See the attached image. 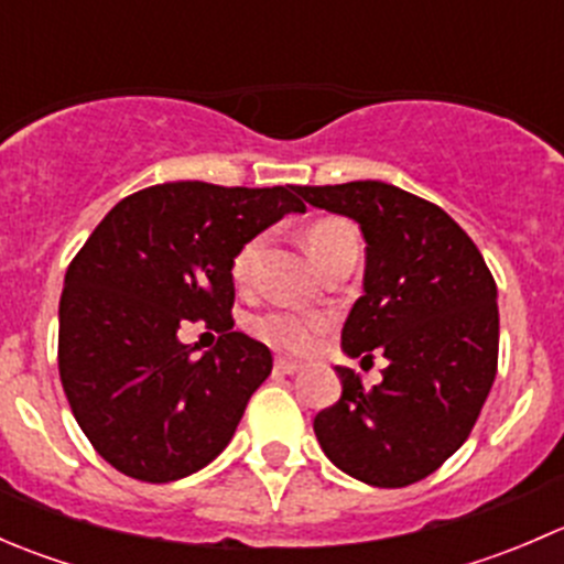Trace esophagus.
Returning <instances> with one entry per match:
<instances>
[{"instance_id":"esophagus-1","label":"esophagus","mask_w":564,"mask_h":564,"mask_svg":"<svg viewBox=\"0 0 564 564\" xmlns=\"http://www.w3.org/2000/svg\"><path fill=\"white\" fill-rule=\"evenodd\" d=\"M303 368H305L303 362H297V360H283V357H278L275 360V371L286 373V377H294V373H300Z\"/></svg>"}]
</instances>
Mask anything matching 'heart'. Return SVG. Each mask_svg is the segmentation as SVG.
<instances>
[{"instance_id": "obj_1", "label": "heart", "mask_w": 564, "mask_h": 564, "mask_svg": "<svg viewBox=\"0 0 564 564\" xmlns=\"http://www.w3.org/2000/svg\"><path fill=\"white\" fill-rule=\"evenodd\" d=\"M305 248L314 256V261L322 267V272L340 259L344 253L357 250V229L344 218H318L305 229ZM267 237L256 235L240 246L231 261V278L237 286L248 289L256 278L261 253H264ZM327 327L324 316L311 314H292V311H270L253 318V329L259 338L283 351H308L314 346L316 335Z\"/></svg>"}]
</instances>
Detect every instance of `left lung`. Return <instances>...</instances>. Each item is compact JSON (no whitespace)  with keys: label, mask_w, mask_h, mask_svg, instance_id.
<instances>
[{"label":"left lung","mask_w":564,"mask_h":564,"mask_svg":"<svg viewBox=\"0 0 564 564\" xmlns=\"http://www.w3.org/2000/svg\"><path fill=\"white\" fill-rule=\"evenodd\" d=\"M314 207L357 220L366 281L340 333L346 355L388 357L382 384L344 390L314 420L324 456L368 486L403 488L466 442L497 377V283L480 250L434 202L379 180L303 185Z\"/></svg>","instance_id":"obj_1"}]
</instances>
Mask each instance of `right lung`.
I'll list each match as a JSON object with an SVG mask.
<instances>
[{
	"instance_id": "1",
	"label": "right lung",
	"mask_w": 564,
	"mask_h": 564,
	"mask_svg": "<svg viewBox=\"0 0 564 564\" xmlns=\"http://www.w3.org/2000/svg\"><path fill=\"white\" fill-rule=\"evenodd\" d=\"M297 185L166 182L124 196L73 256L59 300V377L73 417L113 469L172 482L218 456L270 377L264 344L235 333L231 261L286 213ZM204 321L202 358L175 333Z\"/></svg>"
}]
</instances>
